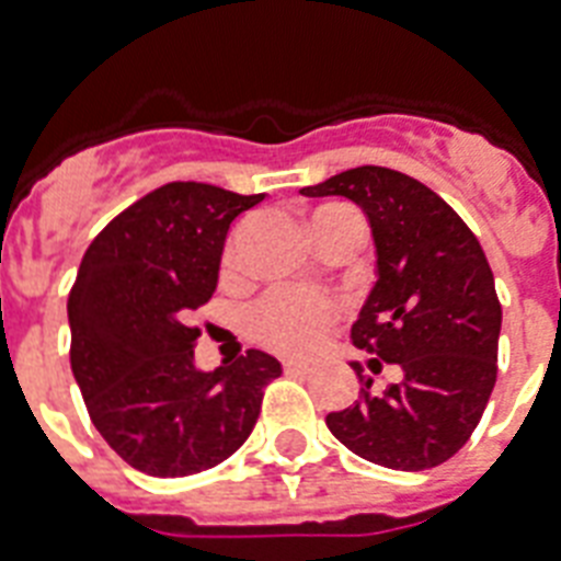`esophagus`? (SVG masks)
<instances>
[{
  "instance_id": "esophagus-1",
  "label": "esophagus",
  "mask_w": 561,
  "mask_h": 561,
  "mask_svg": "<svg viewBox=\"0 0 561 561\" xmlns=\"http://www.w3.org/2000/svg\"><path fill=\"white\" fill-rule=\"evenodd\" d=\"M282 367H285V373H288V375H311V373H314V367H311V364H306V360H285Z\"/></svg>"
}]
</instances>
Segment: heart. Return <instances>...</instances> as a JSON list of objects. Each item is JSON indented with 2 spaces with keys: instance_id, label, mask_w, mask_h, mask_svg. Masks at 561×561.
I'll return each instance as SVG.
<instances>
[{
  "instance_id": "1",
  "label": "heart",
  "mask_w": 561,
  "mask_h": 561,
  "mask_svg": "<svg viewBox=\"0 0 561 561\" xmlns=\"http://www.w3.org/2000/svg\"><path fill=\"white\" fill-rule=\"evenodd\" d=\"M325 209H334V206H323L317 211ZM334 311H337L334 302L323 297L297 288H276L255 302L247 317V325L255 341H262L264 346L285 352V355H299L320 343Z\"/></svg>"
}]
</instances>
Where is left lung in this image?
<instances>
[{
  "instance_id": "8db88e82",
  "label": "left lung",
  "mask_w": 561,
  "mask_h": 561,
  "mask_svg": "<svg viewBox=\"0 0 561 561\" xmlns=\"http://www.w3.org/2000/svg\"><path fill=\"white\" fill-rule=\"evenodd\" d=\"M299 194L346 197L367 215L375 285L352 341L401 369L383 392H369L367 375L358 401L325 425L375 466L434 469L469 443L497 378L501 302L483 247L439 194L401 171L360 165Z\"/></svg>"
}]
</instances>
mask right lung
<instances>
[{
	"instance_id": "right-lung-1",
	"label": "right lung",
	"mask_w": 561,
	"mask_h": 561,
	"mask_svg": "<svg viewBox=\"0 0 561 561\" xmlns=\"http://www.w3.org/2000/svg\"><path fill=\"white\" fill-rule=\"evenodd\" d=\"M264 194L169 183L113 218L83 253L69 294L72 373L92 425L153 478L218 466L253 434L282 364L262 350L206 373L194 308L209 302L229 224Z\"/></svg>"
}]
</instances>
